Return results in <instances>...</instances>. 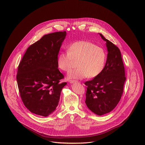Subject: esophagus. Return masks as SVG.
Returning a JSON list of instances; mask_svg holds the SVG:
<instances>
[{"label": "esophagus", "mask_w": 145, "mask_h": 145, "mask_svg": "<svg viewBox=\"0 0 145 145\" xmlns=\"http://www.w3.org/2000/svg\"><path fill=\"white\" fill-rule=\"evenodd\" d=\"M69 82H70V83H74V82H77V81L74 80H70L69 81Z\"/></svg>", "instance_id": "obj_1"}]
</instances>
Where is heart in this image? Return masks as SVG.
I'll use <instances>...</instances> for the list:
<instances>
[{"instance_id":"obj_1","label":"heart","mask_w":145,"mask_h":145,"mask_svg":"<svg viewBox=\"0 0 145 145\" xmlns=\"http://www.w3.org/2000/svg\"><path fill=\"white\" fill-rule=\"evenodd\" d=\"M107 58V53L103 48L89 41L80 40L71 44L68 51L58 55L57 64L60 69L67 72L73 67L74 61H78V68L68 73V78H94L104 70Z\"/></svg>"}]
</instances>
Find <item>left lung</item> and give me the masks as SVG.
Segmentation results:
<instances>
[{
    "label": "left lung",
    "instance_id": "8db88e82",
    "mask_svg": "<svg viewBox=\"0 0 145 145\" xmlns=\"http://www.w3.org/2000/svg\"><path fill=\"white\" fill-rule=\"evenodd\" d=\"M106 42L107 59L103 72L93 80L86 81V103L97 115L111 112L119 102L126 81L125 67L119 49L100 34Z\"/></svg>",
    "mask_w": 145,
    "mask_h": 145
}]
</instances>
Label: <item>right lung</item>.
<instances>
[{"label": "right lung", "instance_id": "add662e5", "mask_svg": "<svg viewBox=\"0 0 145 145\" xmlns=\"http://www.w3.org/2000/svg\"><path fill=\"white\" fill-rule=\"evenodd\" d=\"M67 33L44 35L30 45L19 64L16 75L20 96L32 113L51 114L58 105L62 89L67 84L58 69V54Z\"/></svg>", "mask_w": 145, "mask_h": 145}]
</instances>
